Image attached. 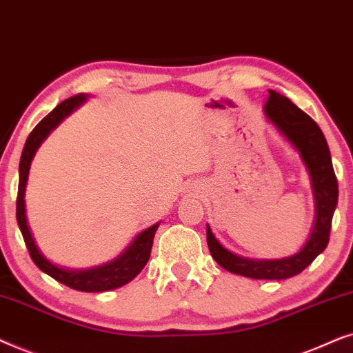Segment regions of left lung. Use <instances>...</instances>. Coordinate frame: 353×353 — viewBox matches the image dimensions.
<instances>
[{
  "label": "left lung",
  "instance_id": "obj_1",
  "mask_svg": "<svg viewBox=\"0 0 353 353\" xmlns=\"http://www.w3.org/2000/svg\"><path fill=\"white\" fill-rule=\"evenodd\" d=\"M270 92L265 105V114L274 128L292 143L307 166L314 195V223L308 241L299 253L281 260H250L239 256L221 245L210 225H206V241L211 256L225 271L252 279H288L300 274L305 268L326 248L334 214L337 196V179L332 168L330 147L318 124L294 105L289 98L274 90Z\"/></svg>",
  "mask_w": 353,
  "mask_h": 353
}]
</instances>
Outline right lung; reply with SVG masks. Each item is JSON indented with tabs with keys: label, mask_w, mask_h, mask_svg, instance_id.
Listing matches in <instances>:
<instances>
[{
	"label": "right lung",
	"mask_w": 353,
	"mask_h": 353,
	"mask_svg": "<svg viewBox=\"0 0 353 353\" xmlns=\"http://www.w3.org/2000/svg\"><path fill=\"white\" fill-rule=\"evenodd\" d=\"M85 100L87 95H82L81 93V95L70 97L63 103H59L48 116H45L43 119L35 125V129L32 130L29 137H27V142L23 145L22 150L21 163H19V190L16 216L19 229H21L23 241H26V245L29 248L30 258L41 271L58 281V283L68 285L70 289L82 290V292H105V290L117 289L121 288V285L130 283V281L143 270L150 258V253H152L153 237L159 223L152 225V228L145 229L143 232H140L139 236L134 239V242L130 243L116 260L106 263V265L92 268V270L69 271L54 266L53 263H50L43 255H41L34 237H32L29 224H27L26 201H23L27 179H29L30 163L32 159H34L37 148L40 147L41 142L48 137V134L64 119V117H68L75 108L81 106Z\"/></svg>",
	"instance_id": "1"
}]
</instances>
